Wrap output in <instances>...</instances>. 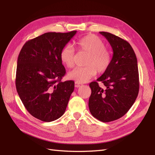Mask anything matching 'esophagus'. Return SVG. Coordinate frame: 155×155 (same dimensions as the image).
Returning a JSON list of instances; mask_svg holds the SVG:
<instances>
[{
	"instance_id": "esophagus-1",
	"label": "esophagus",
	"mask_w": 155,
	"mask_h": 155,
	"mask_svg": "<svg viewBox=\"0 0 155 155\" xmlns=\"http://www.w3.org/2000/svg\"><path fill=\"white\" fill-rule=\"evenodd\" d=\"M81 86H82V84L79 83H77V82H75L74 83V87L76 88H78V87H80Z\"/></svg>"
}]
</instances>
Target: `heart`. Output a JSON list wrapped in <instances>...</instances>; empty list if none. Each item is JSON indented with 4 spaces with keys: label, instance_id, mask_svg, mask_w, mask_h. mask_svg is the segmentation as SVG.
<instances>
[{
    "label": "heart",
    "instance_id": "obj_1",
    "mask_svg": "<svg viewBox=\"0 0 155 155\" xmlns=\"http://www.w3.org/2000/svg\"><path fill=\"white\" fill-rule=\"evenodd\" d=\"M78 48L88 53L83 67H78L67 74L69 79L77 83H86L97 74L106 71L111 63L110 52L105 48L104 42L94 35H88L78 39L77 42ZM74 47L71 45H66L61 51L60 58L62 63L68 68L74 65Z\"/></svg>",
    "mask_w": 155,
    "mask_h": 155
}]
</instances>
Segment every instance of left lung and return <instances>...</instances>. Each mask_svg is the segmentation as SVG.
Masks as SVG:
<instances>
[{"instance_id":"obj_1","label":"left lung","mask_w":155,"mask_h":155,"mask_svg":"<svg viewBox=\"0 0 155 155\" xmlns=\"http://www.w3.org/2000/svg\"><path fill=\"white\" fill-rule=\"evenodd\" d=\"M100 34L107 39L113 51L111 63L106 71L89 86L88 107L91 114L104 123L118 119L126 114L139 94V77L136 54L124 39L107 32Z\"/></svg>"}]
</instances>
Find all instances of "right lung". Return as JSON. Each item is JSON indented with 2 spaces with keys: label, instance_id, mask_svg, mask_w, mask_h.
Returning a JSON list of instances; mask_svg holds the SVG:
<instances>
[{
  "label": "right lung",
  "instance_id": "add662e5",
  "mask_svg": "<svg viewBox=\"0 0 155 155\" xmlns=\"http://www.w3.org/2000/svg\"><path fill=\"white\" fill-rule=\"evenodd\" d=\"M76 33L47 32L28 41L19 53L16 91L28 113L42 121L60 118L74 91L73 81H61L66 71L60 54Z\"/></svg>",
  "mask_w": 155,
  "mask_h": 155
}]
</instances>
